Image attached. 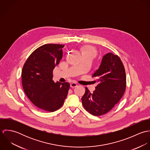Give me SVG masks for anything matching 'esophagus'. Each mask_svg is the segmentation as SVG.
<instances>
[{"mask_svg": "<svg viewBox=\"0 0 150 150\" xmlns=\"http://www.w3.org/2000/svg\"><path fill=\"white\" fill-rule=\"evenodd\" d=\"M77 86V84L76 83H72L70 84V87L72 88H75V87H76Z\"/></svg>", "mask_w": 150, "mask_h": 150, "instance_id": "esophagus-1", "label": "esophagus"}]
</instances>
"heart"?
<instances>
[{
    "label": "heart",
    "mask_w": 150,
    "mask_h": 150,
    "mask_svg": "<svg viewBox=\"0 0 150 150\" xmlns=\"http://www.w3.org/2000/svg\"><path fill=\"white\" fill-rule=\"evenodd\" d=\"M80 51L82 56L88 55L92 58H95L97 55V51L95 47L92 45H86L83 46L80 48Z\"/></svg>",
    "instance_id": "obj_1"
}]
</instances>
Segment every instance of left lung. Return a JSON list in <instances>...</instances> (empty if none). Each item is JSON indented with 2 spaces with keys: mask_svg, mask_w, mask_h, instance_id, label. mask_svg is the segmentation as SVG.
Masks as SVG:
<instances>
[{
  "mask_svg": "<svg viewBox=\"0 0 150 150\" xmlns=\"http://www.w3.org/2000/svg\"><path fill=\"white\" fill-rule=\"evenodd\" d=\"M92 76L98 85L92 93L86 88L82 104L90 114L99 116L111 110L122 98L126 88L125 71L120 58L109 52L103 57Z\"/></svg>",
  "mask_w": 150,
  "mask_h": 150,
  "instance_id": "8db88e82",
  "label": "left lung"
}]
</instances>
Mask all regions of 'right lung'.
<instances>
[{
  "label": "right lung",
  "mask_w": 150,
  "mask_h": 150,
  "mask_svg": "<svg viewBox=\"0 0 150 150\" xmlns=\"http://www.w3.org/2000/svg\"><path fill=\"white\" fill-rule=\"evenodd\" d=\"M64 45L44 44L29 57L22 70L23 91L32 103L41 110L53 112L62 107L70 84L55 83L52 71L62 58Z\"/></svg>",
  "instance_id": "1"
}]
</instances>
